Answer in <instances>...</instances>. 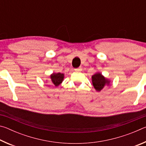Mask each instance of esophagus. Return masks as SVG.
Masks as SVG:
<instances>
[{
	"instance_id": "34e87169",
	"label": "esophagus",
	"mask_w": 146,
	"mask_h": 146,
	"mask_svg": "<svg viewBox=\"0 0 146 146\" xmlns=\"http://www.w3.org/2000/svg\"><path fill=\"white\" fill-rule=\"evenodd\" d=\"M75 71H77V72H79V71H82V68H76L75 70Z\"/></svg>"
}]
</instances>
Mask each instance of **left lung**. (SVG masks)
I'll use <instances>...</instances> for the list:
<instances>
[{
	"label": "left lung",
	"instance_id": "obj_1",
	"mask_svg": "<svg viewBox=\"0 0 146 146\" xmlns=\"http://www.w3.org/2000/svg\"><path fill=\"white\" fill-rule=\"evenodd\" d=\"M92 83L96 91H100L106 85H110V80L105 78L101 73H97L92 76Z\"/></svg>",
	"mask_w": 146,
	"mask_h": 146
}]
</instances>
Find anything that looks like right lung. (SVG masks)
Here are the masks:
<instances>
[{
	"label": "right lung",
	"mask_w": 146,
	"mask_h": 146,
	"mask_svg": "<svg viewBox=\"0 0 146 146\" xmlns=\"http://www.w3.org/2000/svg\"><path fill=\"white\" fill-rule=\"evenodd\" d=\"M64 78V74L57 73H53L50 75V78L51 80V82L53 84L57 87L62 82Z\"/></svg>",
	"instance_id": "right-lung-1"
}]
</instances>
